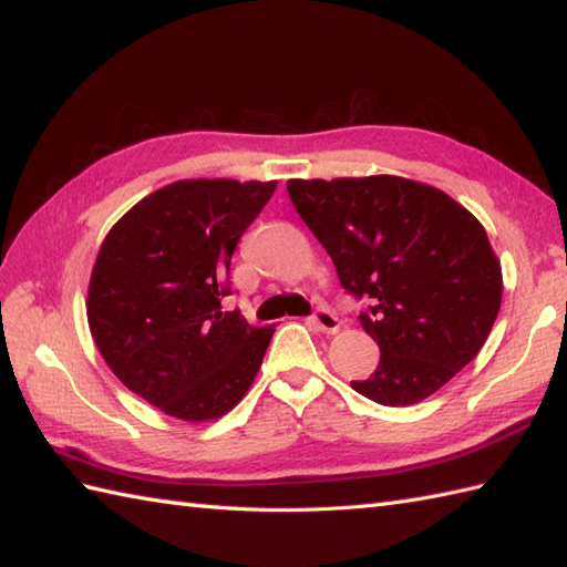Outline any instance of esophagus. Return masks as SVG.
Instances as JSON below:
<instances>
[{
  "mask_svg": "<svg viewBox=\"0 0 567 567\" xmlns=\"http://www.w3.org/2000/svg\"><path fill=\"white\" fill-rule=\"evenodd\" d=\"M312 324H316L318 330L324 332V334H334V332H339V327H342V322H339L334 312L327 310V308L316 310V316H312Z\"/></svg>",
  "mask_w": 567,
  "mask_h": 567,
  "instance_id": "esophagus-1",
  "label": "esophagus"
}]
</instances>
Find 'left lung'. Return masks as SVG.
I'll use <instances>...</instances> for the list:
<instances>
[{"label": "left lung", "mask_w": 567, "mask_h": 567, "mask_svg": "<svg viewBox=\"0 0 567 567\" xmlns=\"http://www.w3.org/2000/svg\"><path fill=\"white\" fill-rule=\"evenodd\" d=\"M286 186L339 284L369 298L359 320L381 361L351 388L388 408L434 395L477 357L499 312L502 267L481 220L442 188L393 174Z\"/></svg>", "instance_id": "1"}]
</instances>
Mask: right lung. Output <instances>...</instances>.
Wrapping results in <instances>:
<instances>
[{
  "instance_id": "add662e5",
  "label": "right lung",
  "mask_w": 567,
  "mask_h": 567,
  "mask_svg": "<svg viewBox=\"0 0 567 567\" xmlns=\"http://www.w3.org/2000/svg\"><path fill=\"white\" fill-rule=\"evenodd\" d=\"M276 182L182 179L157 188L104 237L86 320L116 379L169 417L210 422L255 381L274 327L223 312L230 257Z\"/></svg>"
}]
</instances>
